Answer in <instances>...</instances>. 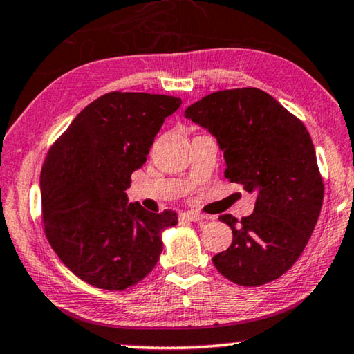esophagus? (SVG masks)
<instances>
[{"label":"esophagus","mask_w":354,"mask_h":354,"mask_svg":"<svg viewBox=\"0 0 354 354\" xmlns=\"http://www.w3.org/2000/svg\"><path fill=\"white\" fill-rule=\"evenodd\" d=\"M181 217L186 218V221H189V222H201V221H205V218H206L203 214H198V212H194V211L183 212Z\"/></svg>","instance_id":"1"}]
</instances>
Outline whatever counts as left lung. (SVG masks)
I'll return each mask as SVG.
<instances>
[{"label":"left lung","mask_w":354,"mask_h":354,"mask_svg":"<svg viewBox=\"0 0 354 354\" xmlns=\"http://www.w3.org/2000/svg\"><path fill=\"white\" fill-rule=\"evenodd\" d=\"M184 116L217 138L225 178L257 194L254 212L241 222L232 214L218 217L233 241L212 263L243 287L279 279L304 250L323 205V179L306 126L258 88L207 94Z\"/></svg>","instance_id":"1"}]
</instances>
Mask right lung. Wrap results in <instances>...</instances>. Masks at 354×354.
Masks as SVG:
<instances>
[{"label":"right lung","instance_id":"add662e5","mask_svg":"<svg viewBox=\"0 0 354 354\" xmlns=\"http://www.w3.org/2000/svg\"><path fill=\"white\" fill-rule=\"evenodd\" d=\"M179 106L181 99L164 94H104L48 149L41 171L44 230L83 282L126 290L159 260L162 232L176 225V212L127 203L126 190L165 118Z\"/></svg>","mask_w":354,"mask_h":354}]
</instances>
